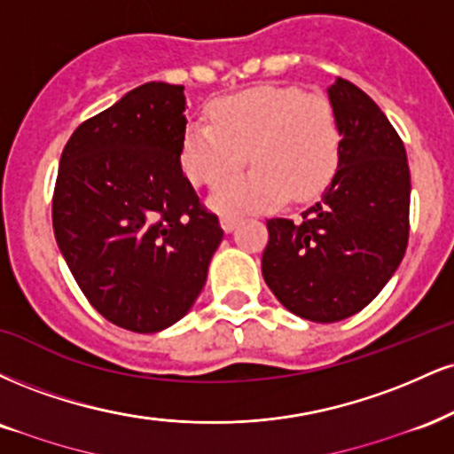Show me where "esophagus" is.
Wrapping results in <instances>:
<instances>
[{
  "label": "esophagus",
  "instance_id": "34e87169",
  "mask_svg": "<svg viewBox=\"0 0 454 454\" xmlns=\"http://www.w3.org/2000/svg\"><path fill=\"white\" fill-rule=\"evenodd\" d=\"M220 223H222L223 232H232L234 228H237L239 217H237V215H222V217H220Z\"/></svg>",
  "mask_w": 454,
  "mask_h": 454
}]
</instances>
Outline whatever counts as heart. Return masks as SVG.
Instances as JSON below:
<instances>
[{
	"mask_svg": "<svg viewBox=\"0 0 454 454\" xmlns=\"http://www.w3.org/2000/svg\"><path fill=\"white\" fill-rule=\"evenodd\" d=\"M211 122L190 120L179 162L194 184H217L245 162L254 168L226 179L213 194L220 213L275 209L292 196L315 199L340 160V127L332 103L296 86H255L211 103Z\"/></svg>",
	"mask_w": 454,
	"mask_h": 454,
	"instance_id": "1",
	"label": "heart"
}]
</instances>
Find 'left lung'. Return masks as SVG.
Here are the masks:
<instances>
[{"instance_id": "1", "label": "left lung", "mask_w": 454, "mask_h": 454, "mask_svg": "<svg viewBox=\"0 0 454 454\" xmlns=\"http://www.w3.org/2000/svg\"><path fill=\"white\" fill-rule=\"evenodd\" d=\"M340 127L336 175L302 222H266L262 275L302 319L334 324L359 313L397 270L408 245L411 168L400 135L362 89H327Z\"/></svg>"}]
</instances>
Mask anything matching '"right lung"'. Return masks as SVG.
Returning <instances> with one entry per match:
<instances>
[{"label": "right lung", "instance_id": "obj_1", "mask_svg": "<svg viewBox=\"0 0 454 454\" xmlns=\"http://www.w3.org/2000/svg\"><path fill=\"white\" fill-rule=\"evenodd\" d=\"M184 112V86L147 82L82 122L59 162V249L92 307L139 334L192 309L223 237L182 171Z\"/></svg>", "mask_w": 454, "mask_h": 454}]
</instances>
